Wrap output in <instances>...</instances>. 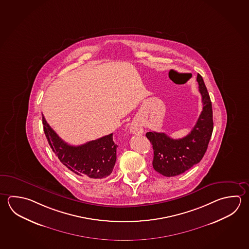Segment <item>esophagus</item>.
<instances>
[{
	"mask_svg": "<svg viewBox=\"0 0 249 249\" xmlns=\"http://www.w3.org/2000/svg\"><path fill=\"white\" fill-rule=\"evenodd\" d=\"M129 131L132 134H142L143 133V128L141 126V124L137 121H133L131 123Z\"/></svg>",
	"mask_w": 249,
	"mask_h": 249,
	"instance_id": "34e87169",
	"label": "esophagus"
}]
</instances>
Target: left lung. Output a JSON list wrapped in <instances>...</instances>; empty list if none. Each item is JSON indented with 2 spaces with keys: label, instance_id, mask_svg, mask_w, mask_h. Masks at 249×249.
<instances>
[{
  "label": "left lung",
  "instance_id": "8db88e82",
  "mask_svg": "<svg viewBox=\"0 0 249 249\" xmlns=\"http://www.w3.org/2000/svg\"><path fill=\"white\" fill-rule=\"evenodd\" d=\"M203 110L192 131L174 140L164 132L149 131L145 136L153 145L154 170L164 177H176L200 162L208 147L213 131V107L204 80L197 74Z\"/></svg>",
  "mask_w": 249,
  "mask_h": 249
}]
</instances>
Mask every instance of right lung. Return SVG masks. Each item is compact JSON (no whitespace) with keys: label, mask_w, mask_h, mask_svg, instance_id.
I'll use <instances>...</instances> for the list:
<instances>
[{"label":"right lung","mask_w":249,"mask_h":249,"mask_svg":"<svg viewBox=\"0 0 249 249\" xmlns=\"http://www.w3.org/2000/svg\"><path fill=\"white\" fill-rule=\"evenodd\" d=\"M42 121L51 148L70 171L89 179H103L112 173L118 148L114 143L113 133L75 146L62 141L45 121L43 115Z\"/></svg>","instance_id":"1"}]
</instances>
